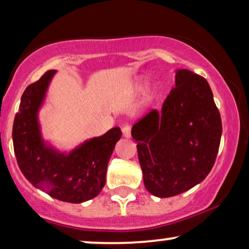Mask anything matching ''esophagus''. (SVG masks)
Returning a JSON list of instances; mask_svg holds the SVG:
<instances>
[{
	"label": "esophagus",
	"instance_id": "34e87169",
	"mask_svg": "<svg viewBox=\"0 0 249 249\" xmlns=\"http://www.w3.org/2000/svg\"><path fill=\"white\" fill-rule=\"evenodd\" d=\"M121 130H122V134H124V138H130L131 131H130V128H129L128 125H124V127H122Z\"/></svg>",
	"mask_w": 249,
	"mask_h": 249
}]
</instances>
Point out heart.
<instances>
[{"label": "heart", "mask_w": 249, "mask_h": 249, "mask_svg": "<svg viewBox=\"0 0 249 249\" xmlns=\"http://www.w3.org/2000/svg\"><path fill=\"white\" fill-rule=\"evenodd\" d=\"M148 80L146 77L138 76L134 77L131 80H129L127 84H124V93L125 95H135L141 93L142 90H144V88L147 85ZM161 95V87L159 85H152L147 89L145 90L144 95H142V102L137 107V110L135 111V113L137 115L145 114L149 107L158 101V98Z\"/></svg>", "instance_id": "heart-1"}]
</instances>
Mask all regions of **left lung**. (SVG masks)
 <instances>
[{"label": "left lung", "mask_w": 249, "mask_h": 249, "mask_svg": "<svg viewBox=\"0 0 249 249\" xmlns=\"http://www.w3.org/2000/svg\"><path fill=\"white\" fill-rule=\"evenodd\" d=\"M162 105L131 129L146 189L160 198L185 193L206 178L219 151L222 122L205 78L176 70Z\"/></svg>", "instance_id": "left-lung-1"}]
</instances>
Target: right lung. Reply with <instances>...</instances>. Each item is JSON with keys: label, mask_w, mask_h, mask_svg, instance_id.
I'll return each mask as SVG.
<instances>
[{"label": "right lung", "mask_w": 249, "mask_h": 249, "mask_svg": "<svg viewBox=\"0 0 249 249\" xmlns=\"http://www.w3.org/2000/svg\"><path fill=\"white\" fill-rule=\"evenodd\" d=\"M55 73L56 70L47 71L23 91L13 122V147L22 175L34 187L53 198L79 204L103 189L108 161L122 132L114 127L69 152L44 139L39 111Z\"/></svg>", "instance_id": "add662e5"}]
</instances>
